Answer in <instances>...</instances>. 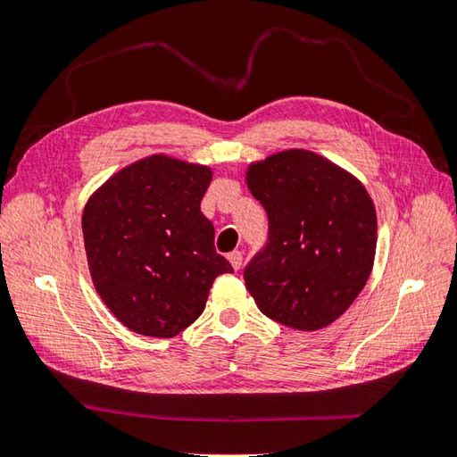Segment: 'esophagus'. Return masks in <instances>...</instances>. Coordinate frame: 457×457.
<instances>
[{
    "instance_id": "34e87169",
    "label": "esophagus",
    "mask_w": 457,
    "mask_h": 457,
    "mask_svg": "<svg viewBox=\"0 0 457 457\" xmlns=\"http://www.w3.org/2000/svg\"><path fill=\"white\" fill-rule=\"evenodd\" d=\"M228 259H229L231 267H234L236 270H237L241 265H244V253H241V251H234V253L228 255Z\"/></svg>"
}]
</instances>
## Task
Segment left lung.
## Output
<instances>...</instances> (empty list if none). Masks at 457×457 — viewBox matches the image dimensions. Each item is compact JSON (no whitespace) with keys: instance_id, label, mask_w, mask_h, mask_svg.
<instances>
[{"instance_id":"left-lung-1","label":"left lung","mask_w":457,"mask_h":457,"mask_svg":"<svg viewBox=\"0 0 457 457\" xmlns=\"http://www.w3.org/2000/svg\"><path fill=\"white\" fill-rule=\"evenodd\" d=\"M245 182L269 216L267 247L244 273L249 295L261 312L287 328L329 326L371 275V196L352 172L306 149L251 162Z\"/></svg>"}]
</instances>
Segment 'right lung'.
<instances>
[{"label": "right lung", "instance_id": "obj_1", "mask_svg": "<svg viewBox=\"0 0 457 457\" xmlns=\"http://www.w3.org/2000/svg\"><path fill=\"white\" fill-rule=\"evenodd\" d=\"M213 170L169 154H149L94 190L82 213L92 283L131 332L174 337L206 306L231 265L213 249L200 210Z\"/></svg>", "mask_w": 457, "mask_h": 457}]
</instances>
